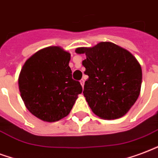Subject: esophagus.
<instances>
[{
  "label": "esophagus",
  "instance_id": "obj_1",
  "mask_svg": "<svg viewBox=\"0 0 158 158\" xmlns=\"http://www.w3.org/2000/svg\"><path fill=\"white\" fill-rule=\"evenodd\" d=\"M80 82H81V86H84V82H85V80H84V79H81V80L80 81Z\"/></svg>",
  "mask_w": 158,
  "mask_h": 158
}]
</instances>
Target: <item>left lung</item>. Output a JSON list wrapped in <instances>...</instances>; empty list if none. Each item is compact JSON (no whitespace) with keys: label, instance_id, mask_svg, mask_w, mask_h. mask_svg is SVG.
Returning <instances> with one entry per match:
<instances>
[{"label":"left lung","instance_id":"1","mask_svg":"<svg viewBox=\"0 0 158 158\" xmlns=\"http://www.w3.org/2000/svg\"><path fill=\"white\" fill-rule=\"evenodd\" d=\"M88 76L83 94L95 114L102 119H117L130 110L139 97L142 68L131 53L111 42H100L93 47H80Z\"/></svg>","mask_w":158,"mask_h":158}]
</instances>
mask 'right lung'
I'll use <instances>...</instances> for the list:
<instances>
[{
    "mask_svg": "<svg viewBox=\"0 0 158 158\" xmlns=\"http://www.w3.org/2000/svg\"><path fill=\"white\" fill-rule=\"evenodd\" d=\"M71 55L59 47H46L25 62L19 76V89L29 111L53 123L69 114L82 87L72 79Z\"/></svg>",
    "mask_w": 158,
    "mask_h": 158,
    "instance_id": "obj_1",
    "label": "right lung"
}]
</instances>
